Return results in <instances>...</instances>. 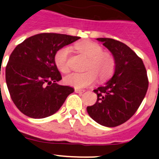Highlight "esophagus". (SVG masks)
I'll list each match as a JSON object with an SVG mask.
<instances>
[{"instance_id":"1","label":"esophagus","mask_w":159,"mask_h":159,"mask_svg":"<svg viewBox=\"0 0 159 159\" xmlns=\"http://www.w3.org/2000/svg\"><path fill=\"white\" fill-rule=\"evenodd\" d=\"M75 92H76V93L82 94V93H84V92H85V91H84V90H83V89H77V88H75Z\"/></svg>"}]
</instances>
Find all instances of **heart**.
Listing matches in <instances>:
<instances>
[{"label":"heart","mask_w":159,"mask_h":159,"mask_svg":"<svg viewBox=\"0 0 159 159\" xmlns=\"http://www.w3.org/2000/svg\"><path fill=\"white\" fill-rule=\"evenodd\" d=\"M75 48L88 58L85 70L83 73L74 72L64 78L66 84L75 88H83L90 86L99 77L100 81H104L111 77L116 70V62L113 55L108 52H103L99 44L91 40H84L75 44ZM70 48H61L56 52L55 64L57 68L63 73L70 71Z\"/></svg>","instance_id":"obj_1"}]
</instances>
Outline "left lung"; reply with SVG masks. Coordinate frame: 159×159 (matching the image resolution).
I'll list each match as a JSON object with an SVG mask.
<instances>
[{
	"mask_svg": "<svg viewBox=\"0 0 159 159\" xmlns=\"http://www.w3.org/2000/svg\"><path fill=\"white\" fill-rule=\"evenodd\" d=\"M116 59L115 73L104 85L94 90L97 101L87 107L88 113L99 124L117 127L127 122L143 102L148 77L143 60L125 43L111 38H97Z\"/></svg>",
	"mask_w": 159,
	"mask_h": 159,
	"instance_id": "left-lung-1",
	"label": "left lung"
}]
</instances>
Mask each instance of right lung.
<instances>
[{
	"mask_svg": "<svg viewBox=\"0 0 159 159\" xmlns=\"http://www.w3.org/2000/svg\"><path fill=\"white\" fill-rule=\"evenodd\" d=\"M79 36L44 32L27 38L11 53L5 80L11 99L24 115L43 119L55 114L74 88L57 84L62 76L55 64L59 49Z\"/></svg>",
	"mask_w": 159,
	"mask_h": 159,
	"instance_id": "1",
	"label": "right lung"
}]
</instances>
